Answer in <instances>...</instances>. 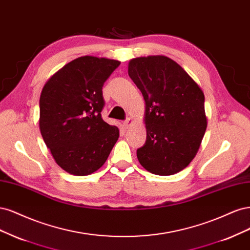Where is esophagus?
I'll return each instance as SVG.
<instances>
[{"mask_svg": "<svg viewBox=\"0 0 250 250\" xmlns=\"http://www.w3.org/2000/svg\"><path fill=\"white\" fill-rule=\"evenodd\" d=\"M133 124V120H132V118H130V117H128V118H126L125 120V122H124V126L125 127V128H127L128 126H130L131 125Z\"/></svg>", "mask_w": 250, "mask_h": 250, "instance_id": "obj_1", "label": "esophagus"}]
</instances>
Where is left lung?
Returning a JSON list of instances; mask_svg holds the SVG:
<instances>
[{
  "label": "left lung",
  "instance_id": "8db88e82",
  "mask_svg": "<svg viewBox=\"0 0 250 250\" xmlns=\"http://www.w3.org/2000/svg\"><path fill=\"white\" fill-rule=\"evenodd\" d=\"M128 76L146 101V141L137 149L140 164L158 175L183 170L195 157L207 128L203 90L166 56L132 59Z\"/></svg>",
  "mask_w": 250,
  "mask_h": 250
}]
</instances>
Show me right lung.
Here are the masks:
<instances>
[{"label":"right lung","instance_id":"1","mask_svg":"<svg viewBox=\"0 0 250 250\" xmlns=\"http://www.w3.org/2000/svg\"><path fill=\"white\" fill-rule=\"evenodd\" d=\"M120 62L93 56L70 61L50 78L39 100V128L62 169L88 175L101 168L119 137L102 118L103 86Z\"/></svg>","mask_w":250,"mask_h":250}]
</instances>
